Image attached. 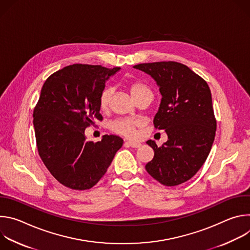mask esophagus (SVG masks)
I'll return each mask as SVG.
<instances>
[{
	"label": "esophagus",
	"instance_id": "34e87169",
	"mask_svg": "<svg viewBox=\"0 0 250 250\" xmlns=\"http://www.w3.org/2000/svg\"><path fill=\"white\" fill-rule=\"evenodd\" d=\"M125 145H127L128 146L133 147V148H139L141 146L140 142H137V141H126Z\"/></svg>",
	"mask_w": 250,
	"mask_h": 250
}]
</instances>
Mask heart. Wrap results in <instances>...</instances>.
<instances>
[{"mask_svg":"<svg viewBox=\"0 0 250 250\" xmlns=\"http://www.w3.org/2000/svg\"><path fill=\"white\" fill-rule=\"evenodd\" d=\"M128 90L131 97L134 100L146 93H152L148 86L139 81L129 83ZM113 93H114V89L112 87H105L101 92L99 97V106L101 111H105L109 108ZM139 125H140L139 121L128 119V118H123V119H118L114 121L111 124L110 127L116 133L125 135L126 137H133L136 134V127H138Z\"/></svg>","mask_w":250,"mask_h":250,"instance_id":"b5f03b06","label":"heart"}]
</instances>
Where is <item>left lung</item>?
Instances as JSON below:
<instances>
[{
	"label": "left lung",
	"mask_w": 250,
	"mask_h": 250,
	"mask_svg": "<svg viewBox=\"0 0 250 250\" xmlns=\"http://www.w3.org/2000/svg\"><path fill=\"white\" fill-rule=\"evenodd\" d=\"M133 68L150 75L159 87L162 99L153 124L168 135L160 147L154 140L146 141L154 157L146 169L165 186L182 184L203 166L215 139L217 122L208 85L188 66L174 61Z\"/></svg>",
	"instance_id": "left-lung-1"
}]
</instances>
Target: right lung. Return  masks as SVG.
Wrapping results in <instances>:
<instances>
[{
	"mask_svg": "<svg viewBox=\"0 0 250 250\" xmlns=\"http://www.w3.org/2000/svg\"><path fill=\"white\" fill-rule=\"evenodd\" d=\"M120 67L73 64L44 82L33 111V126L40 156L62 185L87 190L96 185L111 165L124 140L105 134L88 141L85 129L102 121L99 97L105 82Z\"/></svg>",
	"mask_w": 250,
	"mask_h": 250,
	"instance_id": "obj_1",
	"label": "right lung"
}]
</instances>
